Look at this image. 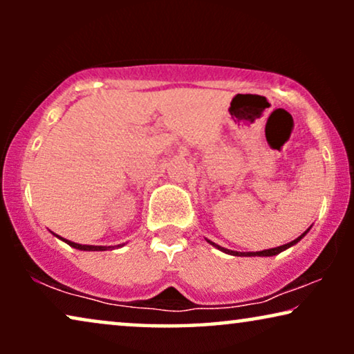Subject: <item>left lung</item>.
I'll return each mask as SVG.
<instances>
[{
  "label": "left lung",
  "instance_id": "1",
  "mask_svg": "<svg viewBox=\"0 0 354 354\" xmlns=\"http://www.w3.org/2000/svg\"><path fill=\"white\" fill-rule=\"evenodd\" d=\"M309 229H311V227H309ZM309 229L306 230V232H303L301 235L298 236V239H295L293 241H290V243H285V245H282V246H277V248H269V250H263V251H246V253H240V251H234V250H227V248H224V246H219V245H216V243H212L211 240H207V243H211L212 246H216L217 250H221L222 253H227V254H230V256H275V254H279V253H282V251H285V250H288L290 246H293V245H297L299 240L303 239L304 235L308 234L309 232Z\"/></svg>",
  "mask_w": 354,
  "mask_h": 354
}]
</instances>
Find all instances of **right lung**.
I'll list each match as a JSON object with an SVG mask.
<instances>
[{
    "label": "right lung",
    "mask_w": 354,
    "mask_h": 354,
    "mask_svg": "<svg viewBox=\"0 0 354 354\" xmlns=\"http://www.w3.org/2000/svg\"><path fill=\"white\" fill-rule=\"evenodd\" d=\"M53 235H56V234H53ZM57 239L59 240H62V241H66L67 245L69 246H72V248H75V250H82V251H106V250H114V248H120V246H124L125 243H122V245H115V246H96V245H80V243H75V241H71V240H66V239H62V236H59V235H56Z\"/></svg>",
    "instance_id": "right-lung-1"
}]
</instances>
